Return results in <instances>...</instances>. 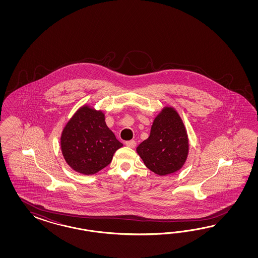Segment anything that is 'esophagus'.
Masks as SVG:
<instances>
[{"label": "esophagus", "instance_id": "esophagus-1", "mask_svg": "<svg viewBox=\"0 0 258 258\" xmlns=\"http://www.w3.org/2000/svg\"><path fill=\"white\" fill-rule=\"evenodd\" d=\"M125 146L128 147V148L134 149V148L136 147V142L134 140L126 141V142H125Z\"/></svg>", "mask_w": 258, "mask_h": 258}]
</instances>
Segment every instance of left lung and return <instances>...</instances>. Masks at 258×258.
<instances>
[{
  "instance_id": "8db88e82",
  "label": "left lung",
  "mask_w": 258,
  "mask_h": 258,
  "mask_svg": "<svg viewBox=\"0 0 258 258\" xmlns=\"http://www.w3.org/2000/svg\"><path fill=\"white\" fill-rule=\"evenodd\" d=\"M137 152L146 166L158 175L180 169L187 157V134L174 109L166 108L155 118L149 138L138 146Z\"/></svg>"
}]
</instances>
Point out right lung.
Wrapping results in <instances>:
<instances>
[{
  "label": "right lung",
  "instance_id": "obj_1",
  "mask_svg": "<svg viewBox=\"0 0 258 258\" xmlns=\"http://www.w3.org/2000/svg\"><path fill=\"white\" fill-rule=\"evenodd\" d=\"M60 143L67 164L86 175L108 166L114 152L123 146L106 125L101 111L88 107L79 109L68 122Z\"/></svg>",
  "mask_w": 258,
  "mask_h": 258
}]
</instances>
